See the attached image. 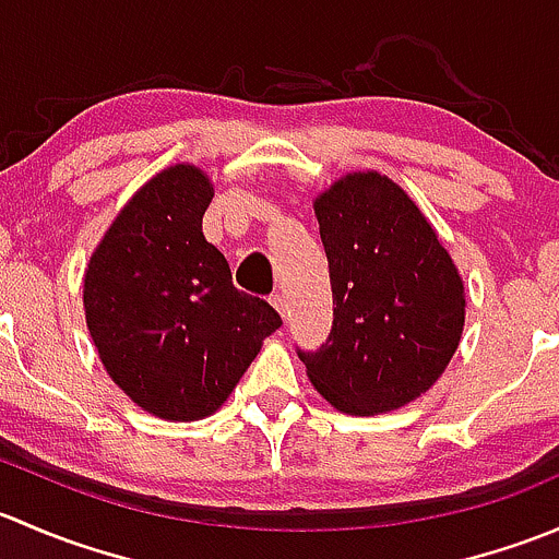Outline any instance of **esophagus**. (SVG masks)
Here are the masks:
<instances>
[{"mask_svg":"<svg viewBox=\"0 0 559 559\" xmlns=\"http://www.w3.org/2000/svg\"><path fill=\"white\" fill-rule=\"evenodd\" d=\"M270 302H273L275 311L281 313V319H286V300H284V297H281V295H273V297H270Z\"/></svg>","mask_w":559,"mask_h":559,"instance_id":"obj_1","label":"esophagus"}]
</instances>
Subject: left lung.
Instances as JSON below:
<instances>
[{
	"label": "left lung",
	"instance_id": "1",
	"mask_svg": "<svg viewBox=\"0 0 559 559\" xmlns=\"http://www.w3.org/2000/svg\"><path fill=\"white\" fill-rule=\"evenodd\" d=\"M313 211L335 308L326 343L297 354L337 411L386 414L447 370L465 324V286L425 213L386 175H346Z\"/></svg>",
	"mask_w": 559,
	"mask_h": 559
}]
</instances>
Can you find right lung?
<instances>
[{"instance_id":"add662e5","label":"right lung","mask_w":559,"mask_h":559,"mask_svg":"<svg viewBox=\"0 0 559 559\" xmlns=\"http://www.w3.org/2000/svg\"><path fill=\"white\" fill-rule=\"evenodd\" d=\"M207 175L175 165L123 205L83 278L99 359L132 403L159 419L194 421L222 408L281 326L270 302L235 289L202 235Z\"/></svg>"}]
</instances>
